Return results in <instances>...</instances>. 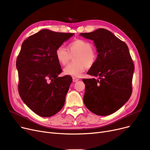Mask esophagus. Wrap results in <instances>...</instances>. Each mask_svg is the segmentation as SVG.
Wrapping results in <instances>:
<instances>
[{
	"label": "esophagus",
	"mask_w": 150,
	"mask_h": 150,
	"mask_svg": "<svg viewBox=\"0 0 150 150\" xmlns=\"http://www.w3.org/2000/svg\"><path fill=\"white\" fill-rule=\"evenodd\" d=\"M79 80H80L79 79L75 78V77H73V81H74V82H76V81H78Z\"/></svg>",
	"instance_id": "esophagus-1"
}]
</instances>
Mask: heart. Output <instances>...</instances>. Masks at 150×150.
Returning a JSON list of instances; mask_svg holds the SVG:
<instances>
[{
  "label": "heart",
  "mask_w": 150,
  "mask_h": 150,
  "mask_svg": "<svg viewBox=\"0 0 150 150\" xmlns=\"http://www.w3.org/2000/svg\"><path fill=\"white\" fill-rule=\"evenodd\" d=\"M76 54L74 58L75 62L65 67L64 74L74 77H79L88 67L92 66L96 62V52L92 49V45L89 42L77 39L69 45V50L64 45H60L55 51L56 58L61 65L68 63L71 55Z\"/></svg>",
  "instance_id": "heart-1"
}]
</instances>
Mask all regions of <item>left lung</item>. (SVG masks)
<instances>
[{
    "instance_id": "8db88e82",
    "label": "left lung",
    "mask_w": 150,
    "mask_h": 150,
    "mask_svg": "<svg viewBox=\"0 0 150 150\" xmlns=\"http://www.w3.org/2000/svg\"><path fill=\"white\" fill-rule=\"evenodd\" d=\"M80 35L93 40L98 53L95 63L87 72L98 76V79H83L84 104L97 115L112 114L127 102L132 92L134 65L128 47L105 28Z\"/></svg>"
}]
</instances>
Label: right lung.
I'll use <instances>...</instances> for the list:
<instances>
[{
	"label": "right lung",
	"mask_w": 150,
	"mask_h": 150,
	"mask_svg": "<svg viewBox=\"0 0 150 150\" xmlns=\"http://www.w3.org/2000/svg\"><path fill=\"white\" fill-rule=\"evenodd\" d=\"M73 35L43 29L22 43L16 61L18 93L24 103L40 117H52L64 107L72 78L58 76L62 70L55 51Z\"/></svg>",
	"instance_id": "obj_1"
}]
</instances>
